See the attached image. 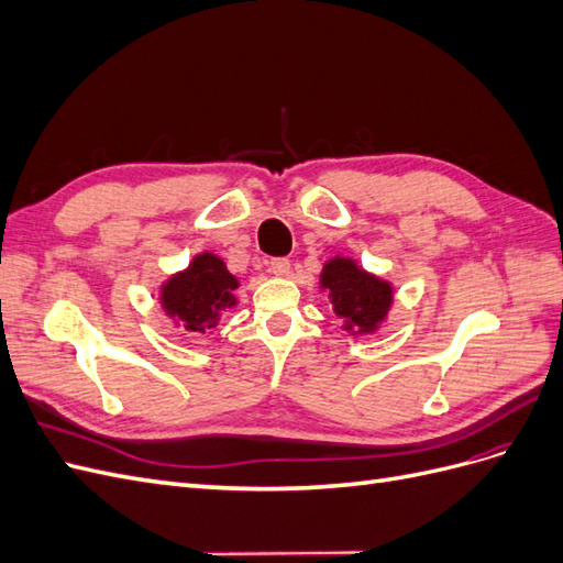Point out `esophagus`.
Instances as JSON below:
<instances>
[{"instance_id":"1","label":"esophagus","mask_w":563,"mask_h":563,"mask_svg":"<svg viewBox=\"0 0 563 563\" xmlns=\"http://www.w3.org/2000/svg\"><path fill=\"white\" fill-rule=\"evenodd\" d=\"M269 269H272V275H275V277H288V275H291V261L275 258L269 263Z\"/></svg>"}]
</instances>
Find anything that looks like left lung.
I'll list each match as a JSON object with an SVG mask.
<instances>
[{
    "label": "left lung",
    "mask_w": 563,
    "mask_h": 563,
    "mask_svg": "<svg viewBox=\"0 0 563 563\" xmlns=\"http://www.w3.org/2000/svg\"><path fill=\"white\" fill-rule=\"evenodd\" d=\"M319 291L329 296L333 314L347 335H373L383 329L395 305L391 282L364 269L350 255H333L319 272Z\"/></svg>",
    "instance_id": "8db88e82"
}]
</instances>
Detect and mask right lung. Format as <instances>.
Instances as JSON below:
<instances>
[{"mask_svg": "<svg viewBox=\"0 0 563 563\" xmlns=\"http://www.w3.org/2000/svg\"><path fill=\"white\" fill-rule=\"evenodd\" d=\"M242 282L228 269L218 253L192 255L185 269L174 272L159 284V308L166 319L190 335H207L220 317L240 305L236 288Z\"/></svg>", "mask_w": 563, "mask_h": 563, "instance_id": "obj_1", "label": "right lung"}]
</instances>
